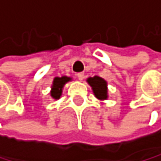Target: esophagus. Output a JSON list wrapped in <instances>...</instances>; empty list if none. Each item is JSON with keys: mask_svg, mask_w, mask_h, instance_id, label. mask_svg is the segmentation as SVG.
Instances as JSON below:
<instances>
[{"mask_svg": "<svg viewBox=\"0 0 161 161\" xmlns=\"http://www.w3.org/2000/svg\"><path fill=\"white\" fill-rule=\"evenodd\" d=\"M77 77H78V79L80 80V81H82L85 76H84V73H78L77 74Z\"/></svg>", "mask_w": 161, "mask_h": 161, "instance_id": "obj_1", "label": "esophagus"}]
</instances>
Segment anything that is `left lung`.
<instances>
[{"instance_id":"obj_1","label":"left lung","mask_w":161,"mask_h":161,"mask_svg":"<svg viewBox=\"0 0 161 161\" xmlns=\"http://www.w3.org/2000/svg\"><path fill=\"white\" fill-rule=\"evenodd\" d=\"M87 83L91 86L93 94L99 100H105L108 98V82L103 78L94 76V77L87 78Z\"/></svg>"}]
</instances>
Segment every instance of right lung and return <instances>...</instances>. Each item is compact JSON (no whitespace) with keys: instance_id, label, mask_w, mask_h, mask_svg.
Instances as JSON below:
<instances>
[{"instance_id":"add662e5","label":"right lung","mask_w":161,"mask_h":161,"mask_svg":"<svg viewBox=\"0 0 161 161\" xmlns=\"http://www.w3.org/2000/svg\"><path fill=\"white\" fill-rule=\"evenodd\" d=\"M69 81H72V78L67 77V76H62V77H56L53 79V84H52V89H51V96L53 99H58L61 98L62 93H63V88H64L65 84L68 83Z\"/></svg>"}]
</instances>
